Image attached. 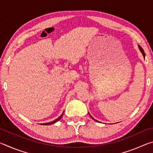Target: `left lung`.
Listing matches in <instances>:
<instances>
[{
  "label": "left lung",
  "instance_id": "1",
  "mask_svg": "<svg viewBox=\"0 0 153 153\" xmlns=\"http://www.w3.org/2000/svg\"><path fill=\"white\" fill-rule=\"evenodd\" d=\"M138 47H139V49H140V51H141V53H142V55H143V56H144V58H145V53H144V50H143V49H142V48L141 47V46H140V45H138ZM89 115H90V114H89ZM90 117H91L92 119H93V120H94V121H97V120H94V118H93L92 117V116L91 115H90Z\"/></svg>",
  "mask_w": 153,
  "mask_h": 153
}]
</instances>
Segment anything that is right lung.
Masks as SVG:
<instances>
[{"mask_svg": "<svg viewBox=\"0 0 153 153\" xmlns=\"http://www.w3.org/2000/svg\"><path fill=\"white\" fill-rule=\"evenodd\" d=\"M63 113H64V111H63V113L61 114V115L60 116V117H59L57 119H56V120H55V121H51V122H48V123H41V125H42V126H48V125H51V124H53V123H56V122H57L58 121H59L61 119V117H63Z\"/></svg>", "mask_w": 153, "mask_h": 153, "instance_id": "add662e5", "label": "right lung"}]
</instances>
